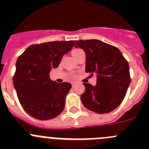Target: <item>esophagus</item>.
Here are the masks:
<instances>
[{"instance_id":"1","label":"esophagus","mask_w":149,"mask_h":149,"mask_svg":"<svg viewBox=\"0 0 149 149\" xmlns=\"http://www.w3.org/2000/svg\"><path fill=\"white\" fill-rule=\"evenodd\" d=\"M76 83H72V86H73V87L76 86Z\"/></svg>"}]
</instances>
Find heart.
Here are the masks:
<instances>
[{
	"label": "heart",
	"instance_id": "b5f03b06",
	"mask_svg": "<svg viewBox=\"0 0 149 149\" xmlns=\"http://www.w3.org/2000/svg\"><path fill=\"white\" fill-rule=\"evenodd\" d=\"M80 50H81V49H74V50H73V52H72V55H74L75 53H76V52H79V51H80Z\"/></svg>",
	"mask_w": 149,
	"mask_h": 149
}]
</instances>
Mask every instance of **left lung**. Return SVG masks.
Segmentation results:
<instances>
[{"label":"left lung","instance_id":"left-lung-1","mask_svg":"<svg viewBox=\"0 0 149 149\" xmlns=\"http://www.w3.org/2000/svg\"><path fill=\"white\" fill-rule=\"evenodd\" d=\"M75 45L85 52L86 72L97 76L95 86L84 84L82 104L96 113L112 112L123 102L130 85L128 63L118 48L100 40H79Z\"/></svg>","mask_w":149,"mask_h":149}]
</instances>
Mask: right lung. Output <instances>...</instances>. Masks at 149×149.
I'll return each instance as SVG.
<instances>
[{"instance_id": "obj_1", "label": "right lung", "mask_w": 149, "mask_h": 149, "mask_svg": "<svg viewBox=\"0 0 149 149\" xmlns=\"http://www.w3.org/2000/svg\"><path fill=\"white\" fill-rule=\"evenodd\" d=\"M73 45V41L32 45L18 58L13 86L24 109L33 118L50 120L63 110L71 84L53 81L49 73Z\"/></svg>"}]
</instances>
